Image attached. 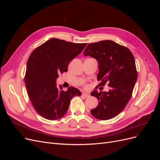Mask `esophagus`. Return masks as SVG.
Listing matches in <instances>:
<instances>
[{
    "mask_svg": "<svg viewBox=\"0 0 160 160\" xmlns=\"http://www.w3.org/2000/svg\"><path fill=\"white\" fill-rule=\"evenodd\" d=\"M82 95H83L84 98H89V97L90 96L88 93H83V94H82Z\"/></svg>",
    "mask_w": 160,
    "mask_h": 160,
    "instance_id": "34e87169",
    "label": "esophagus"
}]
</instances>
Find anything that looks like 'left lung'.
<instances>
[{
    "label": "left lung",
    "mask_w": 160,
    "mask_h": 160,
    "mask_svg": "<svg viewBox=\"0 0 160 160\" xmlns=\"http://www.w3.org/2000/svg\"><path fill=\"white\" fill-rule=\"evenodd\" d=\"M83 55L98 61V80L101 81L98 86L108 83L110 87L108 92H91L99 103L91 113L100 120L112 119L122 112L132 97L138 78L134 57L127 47L109 40L90 43Z\"/></svg>",
    "instance_id": "1"
}]
</instances>
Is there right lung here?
Segmentation results:
<instances>
[{"mask_svg": "<svg viewBox=\"0 0 160 160\" xmlns=\"http://www.w3.org/2000/svg\"><path fill=\"white\" fill-rule=\"evenodd\" d=\"M87 45L52 38L34 50L28 58L25 82L35 111L49 120L59 119L66 114L70 101L81 96V91L70 87L66 91L57 85L59 74L67 71L69 62Z\"/></svg>", "mask_w": 160, "mask_h": 160, "instance_id": "obj_1", "label": "right lung"}]
</instances>
